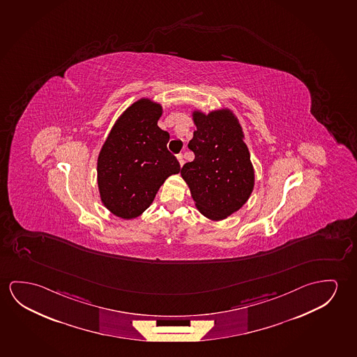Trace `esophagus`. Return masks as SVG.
<instances>
[{
	"label": "esophagus",
	"mask_w": 357,
	"mask_h": 357,
	"mask_svg": "<svg viewBox=\"0 0 357 357\" xmlns=\"http://www.w3.org/2000/svg\"><path fill=\"white\" fill-rule=\"evenodd\" d=\"M176 159H178V162H179V165H184V158H183V154H178L176 155Z\"/></svg>",
	"instance_id": "1"
}]
</instances>
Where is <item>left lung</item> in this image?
<instances>
[{"mask_svg":"<svg viewBox=\"0 0 357 357\" xmlns=\"http://www.w3.org/2000/svg\"><path fill=\"white\" fill-rule=\"evenodd\" d=\"M197 127L188 147L195 154L181 170L199 211L225 220L246 204L255 187V169L236 115L227 107L192 111Z\"/></svg>","mask_w":357,"mask_h":357,"instance_id":"8db88e82","label":"left lung"}]
</instances>
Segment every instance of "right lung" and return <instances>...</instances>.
Segmentation results:
<instances>
[{
    "label": "right lung",
    "instance_id": "1",
    "mask_svg": "<svg viewBox=\"0 0 357 357\" xmlns=\"http://www.w3.org/2000/svg\"><path fill=\"white\" fill-rule=\"evenodd\" d=\"M162 105L135 101L116 120L98 157L100 199L111 214L136 219L153 203L168 176L181 165L167 149L169 133L159 128Z\"/></svg>",
    "mask_w": 357,
    "mask_h": 357
}]
</instances>
